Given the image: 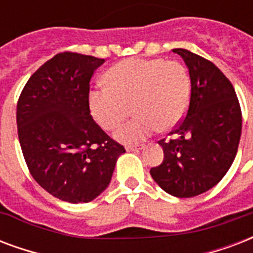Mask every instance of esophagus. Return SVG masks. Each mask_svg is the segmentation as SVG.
<instances>
[{"mask_svg": "<svg viewBox=\"0 0 253 253\" xmlns=\"http://www.w3.org/2000/svg\"><path fill=\"white\" fill-rule=\"evenodd\" d=\"M145 148V145H136V147H126L128 152H140Z\"/></svg>", "mask_w": 253, "mask_h": 253, "instance_id": "1", "label": "esophagus"}]
</instances>
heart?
I'll use <instances>...</instances> for the list:
<instances>
[{
	"label": "heart",
	"mask_w": 253,
	"mask_h": 253,
	"mask_svg": "<svg viewBox=\"0 0 253 253\" xmlns=\"http://www.w3.org/2000/svg\"><path fill=\"white\" fill-rule=\"evenodd\" d=\"M105 89L89 93V109L102 129L116 130L130 115L136 117L117 132L124 144H136L157 128L168 132L180 124L191 100V80L177 61L129 58L104 75Z\"/></svg>",
	"instance_id": "1"
}]
</instances>
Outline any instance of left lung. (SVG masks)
I'll return each mask as SVG.
<instances>
[{
	"label": "left lung",
	"mask_w": 253,
	"mask_h": 253,
	"mask_svg": "<svg viewBox=\"0 0 253 253\" xmlns=\"http://www.w3.org/2000/svg\"><path fill=\"white\" fill-rule=\"evenodd\" d=\"M189 70L191 100L173 140L159 144L164 160L151 169L161 189L174 197H193L213 188L236 157L242 136V111L229 80L211 61L173 49Z\"/></svg>",
	"instance_id": "left-lung-1"
}]
</instances>
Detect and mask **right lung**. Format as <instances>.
Wrapping results in <instances>:
<instances>
[{
	"instance_id": "right-lung-1",
	"label": "right lung",
	"mask_w": 253,
	"mask_h": 253,
	"mask_svg": "<svg viewBox=\"0 0 253 253\" xmlns=\"http://www.w3.org/2000/svg\"><path fill=\"white\" fill-rule=\"evenodd\" d=\"M104 60L60 53L26 83L17 104L20 145L33 178L52 196L89 203L105 191L125 149L89 109V83Z\"/></svg>"
}]
</instances>
